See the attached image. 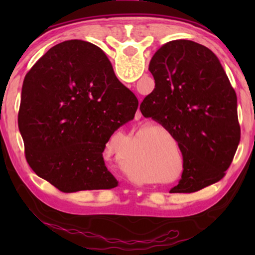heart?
I'll use <instances>...</instances> for the list:
<instances>
[{"mask_svg":"<svg viewBox=\"0 0 255 255\" xmlns=\"http://www.w3.org/2000/svg\"><path fill=\"white\" fill-rule=\"evenodd\" d=\"M159 129H161V130H163V131H164V132H166V133H169V135H170V132H169V131H167V130H166V129H164V128H159Z\"/></svg>","mask_w":255,"mask_h":255,"instance_id":"obj_1","label":"heart"}]
</instances>
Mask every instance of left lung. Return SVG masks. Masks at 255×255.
Segmentation results:
<instances>
[{"label":"left lung","instance_id":"8db88e82","mask_svg":"<svg viewBox=\"0 0 255 255\" xmlns=\"http://www.w3.org/2000/svg\"><path fill=\"white\" fill-rule=\"evenodd\" d=\"M155 89L140 103L144 117L178 141L183 172L171 193H191L218 182L241 139L237 98L221 62L198 42L164 44L149 62Z\"/></svg>","mask_w":255,"mask_h":255}]
</instances>
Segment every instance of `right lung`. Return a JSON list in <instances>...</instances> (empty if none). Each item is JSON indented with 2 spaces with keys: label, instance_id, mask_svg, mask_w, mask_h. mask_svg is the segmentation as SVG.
<instances>
[{
  "label": "right lung",
  "instance_id": "obj_1",
  "mask_svg": "<svg viewBox=\"0 0 255 255\" xmlns=\"http://www.w3.org/2000/svg\"><path fill=\"white\" fill-rule=\"evenodd\" d=\"M137 107L101 48L77 39L60 42L24 77L18 125L25 159L62 192L117 187L102 153Z\"/></svg>",
  "mask_w": 255,
  "mask_h": 255
}]
</instances>
